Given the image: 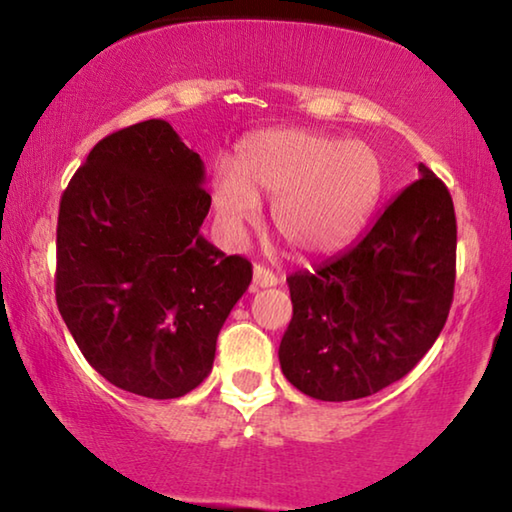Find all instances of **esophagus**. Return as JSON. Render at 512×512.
Returning <instances> with one entry per match:
<instances>
[{
  "instance_id": "1",
  "label": "esophagus",
  "mask_w": 512,
  "mask_h": 512,
  "mask_svg": "<svg viewBox=\"0 0 512 512\" xmlns=\"http://www.w3.org/2000/svg\"><path fill=\"white\" fill-rule=\"evenodd\" d=\"M275 284H277V275L273 271H268L266 266L255 264V268H253V291L275 287Z\"/></svg>"
}]
</instances>
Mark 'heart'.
<instances>
[{"mask_svg": "<svg viewBox=\"0 0 512 512\" xmlns=\"http://www.w3.org/2000/svg\"><path fill=\"white\" fill-rule=\"evenodd\" d=\"M381 189L384 169L372 146L271 128L239 146L235 171L214 173L212 205L225 235L239 239L257 223L259 198H268L280 237L293 250L320 255L357 235Z\"/></svg>", "mask_w": 512, "mask_h": 512, "instance_id": "obj_1", "label": "heart"}]
</instances>
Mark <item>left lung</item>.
<instances>
[{"mask_svg": "<svg viewBox=\"0 0 512 512\" xmlns=\"http://www.w3.org/2000/svg\"><path fill=\"white\" fill-rule=\"evenodd\" d=\"M418 171L357 244L287 277L293 318L277 354L284 377L314 400L348 402L391 386L443 332L456 214L443 180L424 164Z\"/></svg>", "mask_w": 512, "mask_h": 512, "instance_id": "8db88e82", "label": "left lung"}]
</instances>
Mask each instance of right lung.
Returning <instances> with one entry per match:
<instances>
[{"mask_svg":"<svg viewBox=\"0 0 512 512\" xmlns=\"http://www.w3.org/2000/svg\"><path fill=\"white\" fill-rule=\"evenodd\" d=\"M201 155L169 121L94 146L60 198L56 302L90 366L121 391L173 400L210 375L216 336L253 266L201 235Z\"/></svg>","mask_w":512,"mask_h":512,"instance_id":"1","label":"right lung"}]
</instances>
